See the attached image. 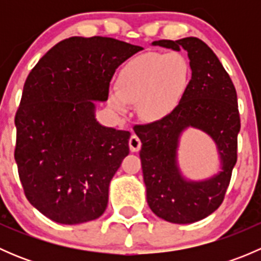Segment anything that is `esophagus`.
Listing matches in <instances>:
<instances>
[{"label":"esophagus","instance_id":"34e87169","mask_svg":"<svg viewBox=\"0 0 261 261\" xmlns=\"http://www.w3.org/2000/svg\"><path fill=\"white\" fill-rule=\"evenodd\" d=\"M128 145H130V150L133 152L139 151L141 149V140L138 135H131L130 140H128Z\"/></svg>","mask_w":261,"mask_h":261}]
</instances>
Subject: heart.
<instances>
[{
    "instance_id": "b5f03b06",
    "label": "heart",
    "mask_w": 261,
    "mask_h": 261,
    "mask_svg": "<svg viewBox=\"0 0 261 261\" xmlns=\"http://www.w3.org/2000/svg\"><path fill=\"white\" fill-rule=\"evenodd\" d=\"M189 63L181 53H147L128 60L118 72L110 105L123 112L135 103L141 117L156 121L172 114L183 98L189 81Z\"/></svg>"
}]
</instances>
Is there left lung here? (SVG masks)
<instances>
[{"label":"left lung","mask_w":261,"mask_h":261,"mask_svg":"<svg viewBox=\"0 0 261 261\" xmlns=\"http://www.w3.org/2000/svg\"><path fill=\"white\" fill-rule=\"evenodd\" d=\"M152 45L188 53L192 78L177 109L162 120L136 125L140 159L150 210L173 223H193L215 212L225 199L238 160L240 114L230 75L212 49L198 38L159 40ZM199 128L215 140L221 172L211 180L188 182L176 165L180 134Z\"/></svg>","instance_id":"obj_1"}]
</instances>
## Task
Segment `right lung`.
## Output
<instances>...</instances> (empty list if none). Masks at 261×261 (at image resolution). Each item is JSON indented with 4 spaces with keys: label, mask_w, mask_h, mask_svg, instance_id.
<instances>
[{
    "label": "right lung",
    "mask_w": 261,
    "mask_h": 261,
    "mask_svg": "<svg viewBox=\"0 0 261 261\" xmlns=\"http://www.w3.org/2000/svg\"><path fill=\"white\" fill-rule=\"evenodd\" d=\"M141 49L73 36L29 73L15 115V160L28 201L54 222H87L106 210L110 181L130 152V133L99 125L93 101H107L118 65Z\"/></svg>",
    "instance_id": "1"
}]
</instances>
